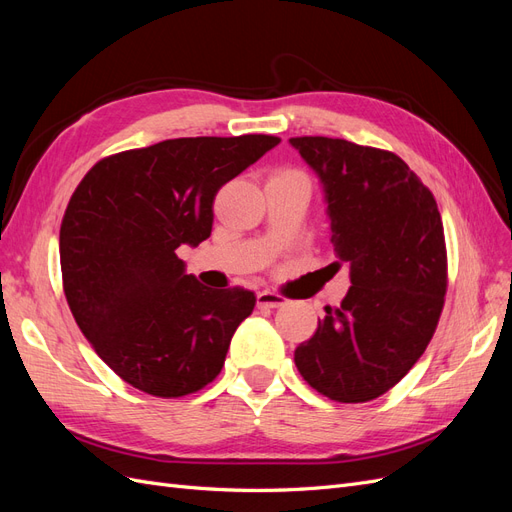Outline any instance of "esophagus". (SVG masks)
<instances>
[{"label":"esophagus","mask_w":512,"mask_h":512,"mask_svg":"<svg viewBox=\"0 0 512 512\" xmlns=\"http://www.w3.org/2000/svg\"><path fill=\"white\" fill-rule=\"evenodd\" d=\"M256 303H258L260 307H282V305H286L288 301L282 297V294L271 292V290H262V292L256 294Z\"/></svg>","instance_id":"1"}]
</instances>
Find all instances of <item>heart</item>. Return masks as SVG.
<instances>
[{
	"instance_id": "heart-1",
	"label": "heart",
	"mask_w": 512,
	"mask_h": 512,
	"mask_svg": "<svg viewBox=\"0 0 512 512\" xmlns=\"http://www.w3.org/2000/svg\"><path fill=\"white\" fill-rule=\"evenodd\" d=\"M280 177H297V179H303V181H307L305 179V175H301L299 170H292V168H286V170H280V173H277Z\"/></svg>"
}]
</instances>
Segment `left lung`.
<instances>
[{
    "label": "left lung",
    "instance_id": "obj_1",
    "mask_svg": "<svg viewBox=\"0 0 512 512\" xmlns=\"http://www.w3.org/2000/svg\"><path fill=\"white\" fill-rule=\"evenodd\" d=\"M290 145L322 183L331 243L352 284L294 350V365L320 395L363 404L408 374L438 327L442 218L429 188L391 151L327 136H297Z\"/></svg>",
    "mask_w": 512,
    "mask_h": 512
}]
</instances>
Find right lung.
Returning <instances> with one entry per match:
<instances>
[{
  "label": "right lung",
  "mask_w": 512,
  "mask_h": 512,
  "mask_svg": "<svg viewBox=\"0 0 512 512\" xmlns=\"http://www.w3.org/2000/svg\"><path fill=\"white\" fill-rule=\"evenodd\" d=\"M277 143L170 138L100 160L74 190L59 230L66 299L100 359L134 389L183 397L222 371L256 297L209 290L175 250L211 235L215 194Z\"/></svg>",
  "instance_id": "right-lung-1"
}]
</instances>
